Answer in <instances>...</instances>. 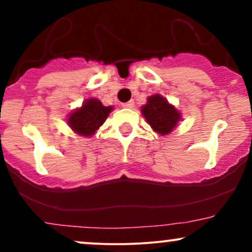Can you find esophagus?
<instances>
[{
    "mask_svg": "<svg viewBox=\"0 0 252 252\" xmlns=\"http://www.w3.org/2000/svg\"><path fill=\"white\" fill-rule=\"evenodd\" d=\"M134 105H135L134 100H129L128 103H124L122 106H123V108H126V109H132V108H134Z\"/></svg>",
    "mask_w": 252,
    "mask_h": 252,
    "instance_id": "34e87169",
    "label": "esophagus"
}]
</instances>
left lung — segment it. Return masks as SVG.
Returning <instances> with one entry per match:
<instances>
[{
	"mask_svg": "<svg viewBox=\"0 0 252 252\" xmlns=\"http://www.w3.org/2000/svg\"><path fill=\"white\" fill-rule=\"evenodd\" d=\"M141 114L150 128L161 136L170 134L182 120L181 112L158 94L147 98V103L141 108Z\"/></svg>",
	"mask_w": 252,
	"mask_h": 252,
	"instance_id": "obj_1",
	"label": "left lung"
}]
</instances>
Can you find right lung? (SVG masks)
<instances>
[{"mask_svg":"<svg viewBox=\"0 0 252 252\" xmlns=\"http://www.w3.org/2000/svg\"><path fill=\"white\" fill-rule=\"evenodd\" d=\"M112 110V105L105 106L97 98H89L84 100L80 108L68 115L67 124L79 136L91 137L103 126Z\"/></svg>","mask_w":252,"mask_h":252,"instance_id":"add662e5","label":"right lung"}]
</instances>
